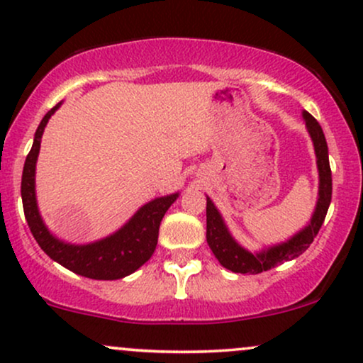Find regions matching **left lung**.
<instances>
[{
	"mask_svg": "<svg viewBox=\"0 0 363 363\" xmlns=\"http://www.w3.org/2000/svg\"><path fill=\"white\" fill-rule=\"evenodd\" d=\"M303 116H305L313 145H315L316 163H318L320 172V196L311 222L288 242L274 245L264 252L250 254L249 250L242 249L232 239L216 205L212 203V200L207 199V242L218 262L225 269L240 272V274H259L262 271H269L279 264L301 256L310 247L313 239L321 229V223L325 222L326 212H328L330 202H332V169H330L328 161V146H326L323 129H321L318 121L310 113H305Z\"/></svg>",
	"mask_w": 363,
	"mask_h": 363,
	"instance_id": "left-lung-1",
	"label": "left lung"
}]
</instances>
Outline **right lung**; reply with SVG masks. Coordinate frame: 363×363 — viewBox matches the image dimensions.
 I'll return each instance as SVG.
<instances>
[{
	"label": "right lung",
	"instance_id": "right-lung-1",
	"mask_svg": "<svg viewBox=\"0 0 363 363\" xmlns=\"http://www.w3.org/2000/svg\"><path fill=\"white\" fill-rule=\"evenodd\" d=\"M57 104L52 107L40 123L35 133L33 146L26 156L23 174H21V200L26 222L40 247L48 257L70 269L75 274L91 277V279H121L145 264L153 256L156 244H158V232L161 218L164 217L178 194L161 196L153 202L146 203L136 212L123 229L99 242L87 245H70L55 239L47 227L43 225L37 208L35 199V164L40 151V140L43 129L47 126L50 116L58 109Z\"/></svg>",
	"mask_w": 363,
	"mask_h": 363
}]
</instances>
